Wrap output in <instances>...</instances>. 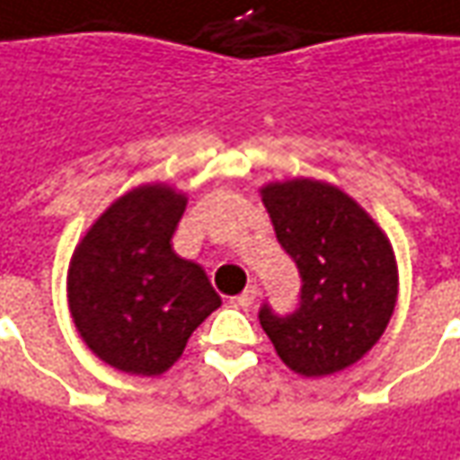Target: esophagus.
Listing matches in <instances>:
<instances>
[{"label":"esophagus","mask_w":460,"mask_h":460,"mask_svg":"<svg viewBox=\"0 0 460 460\" xmlns=\"http://www.w3.org/2000/svg\"><path fill=\"white\" fill-rule=\"evenodd\" d=\"M255 300H258V288H255V285H250V288H245L240 296L233 297V305H237V308H250Z\"/></svg>","instance_id":"esophagus-1"}]
</instances>
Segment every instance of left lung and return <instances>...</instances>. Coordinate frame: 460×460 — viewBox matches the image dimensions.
Instances as JSON below:
<instances>
[{
    "label": "left lung",
    "instance_id": "left-lung-1",
    "mask_svg": "<svg viewBox=\"0 0 460 460\" xmlns=\"http://www.w3.org/2000/svg\"><path fill=\"white\" fill-rule=\"evenodd\" d=\"M278 243L300 272L290 315L261 308V325L290 370L321 378L353 366L385 331L398 297L391 240L350 195L296 177L261 190Z\"/></svg>",
    "mask_w": 460,
    "mask_h": 460
}]
</instances>
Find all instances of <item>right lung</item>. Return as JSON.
<instances>
[{"mask_svg":"<svg viewBox=\"0 0 460 460\" xmlns=\"http://www.w3.org/2000/svg\"><path fill=\"white\" fill-rule=\"evenodd\" d=\"M188 198L152 182L117 198L79 240L66 272L75 328L94 356L132 376H163L220 296L172 235Z\"/></svg>","mask_w":460,"mask_h":460,"instance_id":"right-lung-1","label":"right lung"}]
</instances>
